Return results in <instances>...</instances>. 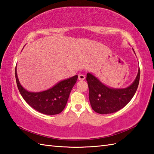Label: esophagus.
I'll return each instance as SVG.
<instances>
[{
    "label": "esophagus",
    "instance_id": "1",
    "mask_svg": "<svg viewBox=\"0 0 154 154\" xmlns=\"http://www.w3.org/2000/svg\"><path fill=\"white\" fill-rule=\"evenodd\" d=\"M85 76L84 75H82V74L79 75V80L83 81V80H85Z\"/></svg>",
    "mask_w": 154,
    "mask_h": 154
}]
</instances>
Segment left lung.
<instances>
[{
    "label": "left lung",
    "instance_id": "1",
    "mask_svg": "<svg viewBox=\"0 0 154 154\" xmlns=\"http://www.w3.org/2000/svg\"><path fill=\"white\" fill-rule=\"evenodd\" d=\"M134 52L135 51L134 50ZM140 68L134 82L126 88L115 89L106 86L91 73H87V81L89 90L91 106L96 112L106 114L116 112L128 103L138 89Z\"/></svg>",
    "mask_w": 154,
    "mask_h": 154
}]
</instances>
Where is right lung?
I'll return each mask as SVG.
<instances>
[{
  "label": "right lung",
  "instance_id": "right-lung-1",
  "mask_svg": "<svg viewBox=\"0 0 154 154\" xmlns=\"http://www.w3.org/2000/svg\"><path fill=\"white\" fill-rule=\"evenodd\" d=\"M16 84L23 99L35 110L48 115H54L61 112L66 106L71 91L76 83L78 76L68 78L55 84L48 90L40 92H30L23 87L18 78L15 69Z\"/></svg>",
  "mask_w": 154,
  "mask_h": 154
}]
</instances>
